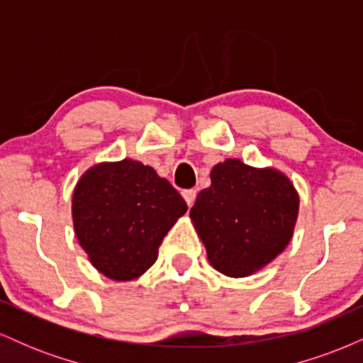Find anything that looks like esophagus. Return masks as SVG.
Returning <instances> with one entry per match:
<instances>
[{
    "instance_id": "esophagus-1",
    "label": "esophagus",
    "mask_w": 363,
    "mask_h": 363,
    "mask_svg": "<svg viewBox=\"0 0 363 363\" xmlns=\"http://www.w3.org/2000/svg\"><path fill=\"white\" fill-rule=\"evenodd\" d=\"M182 198L186 199V203H187V206H193V203H194V199H196V189H186V191H182Z\"/></svg>"
}]
</instances>
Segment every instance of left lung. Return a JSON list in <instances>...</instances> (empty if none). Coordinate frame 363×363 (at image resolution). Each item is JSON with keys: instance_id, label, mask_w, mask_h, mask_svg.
I'll return each mask as SVG.
<instances>
[{"instance_id": "8db88e82", "label": "left lung", "mask_w": 363, "mask_h": 363, "mask_svg": "<svg viewBox=\"0 0 363 363\" xmlns=\"http://www.w3.org/2000/svg\"><path fill=\"white\" fill-rule=\"evenodd\" d=\"M298 196L273 169L228 158L211 170V186L191 208L208 261L227 277H247L280 254L294 234Z\"/></svg>"}]
</instances>
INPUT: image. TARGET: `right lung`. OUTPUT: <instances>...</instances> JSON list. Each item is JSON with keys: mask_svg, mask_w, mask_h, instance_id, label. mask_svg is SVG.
Returning a JSON list of instances; mask_svg holds the SVG:
<instances>
[{"mask_svg": "<svg viewBox=\"0 0 363 363\" xmlns=\"http://www.w3.org/2000/svg\"><path fill=\"white\" fill-rule=\"evenodd\" d=\"M186 210V201L167 179L129 158L90 169L73 194L78 242L99 272L118 281L147 272Z\"/></svg>", "mask_w": 363, "mask_h": 363, "instance_id": "right-lung-1", "label": "right lung"}]
</instances>
